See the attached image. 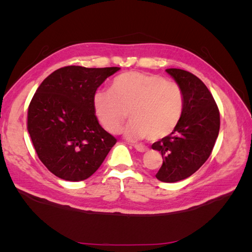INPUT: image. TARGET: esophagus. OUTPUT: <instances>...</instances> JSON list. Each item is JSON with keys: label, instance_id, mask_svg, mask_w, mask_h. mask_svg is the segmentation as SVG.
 Here are the masks:
<instances>
[{"label": "esophagus", "instance_id": "esophagus-1", "mask_svg": "<svg viewBox=\"0 0 252 252\" xmlns=\"http://www.w3.org/2000/svg\"><path fill=\"white\" fill-rule=\"evenodd\" d=\"M133 147H134L136 151L140 152V153H145V152L148 151V148L146 146L141 145V144H134V145H133Z\"/></svg>", "mask_w": 252, "mask_h": 252}]
</instances>
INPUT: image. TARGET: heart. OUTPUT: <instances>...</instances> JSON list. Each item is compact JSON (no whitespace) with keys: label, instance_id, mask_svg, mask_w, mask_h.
<instances>
[{"label":"heart","instance_id":"heart-1","mask_svg":"<svg viewBox=\"0 0 252 252\" xmlns=\"http://www.w3.org/2000/svg\"><path fill=\"white\" fill-rule=\"evenodd\" d=\"M93 109L107 131L116 133L129 112L130 122L123 130L129 140L158 141L179 125L184 108L181 87L158 74L123 72L114 78L109 91L97 90Z\"/></svg>","mask_w":252,"mask_h":252}]
</instances>
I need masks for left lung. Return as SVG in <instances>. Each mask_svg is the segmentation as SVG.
Masks as SVG:
<instances>
[{"instance_id":"left-lung-1","label":"left lung","mask_w":252,"mask_h":252,"mask_svg":"<svg viewBox=\"0 0 252 252\" xmlns=\"http://www.w3.org/2000/svg\"><path fill=\"white\" fill-rule=\"evenodd\" d=\"M184 95V108L174 131L154 143L163 162L156 178L165 183L187 179L207 161L220 130V112L212 94L199 78L182 69H165Z\"/></svg>"}]
</instances>
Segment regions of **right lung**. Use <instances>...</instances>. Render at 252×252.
<instances>
[{
  "mask_svg": "<svg viewBox=\"0 0 252 252\" xmlns=\"http://www.w3.org/2000/svg\"><path fill=\"white\" fill-rule=\"evenodd\" d=\"M119 67L67 66L52 72L31 99L28 132L37 157L60 179L90 178L117 140L98 123L93 95Z\"/></svg>",
  "mask_w": 252,
  "mask_h": 252,
  "instance_id": "1",
  "label": "right lung"
}]
</instances>
